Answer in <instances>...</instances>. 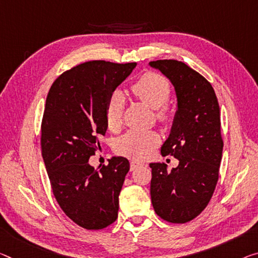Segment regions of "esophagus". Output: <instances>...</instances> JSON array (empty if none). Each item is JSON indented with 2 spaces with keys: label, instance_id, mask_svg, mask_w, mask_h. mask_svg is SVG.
Instances as JSON below:
<instances>
[{
  "label": "esophagus",
  "instance_id": "obj_1",
  "mask_svg": "<svg viewBox=\"0 0 258 258\" xmlns=\"http://www.w3.org/2000/svg\"><path fill=\"white\" fill-rule=\"evenodd\" d=\"M144 165L143 164V162H140V161H130V170H135V169H137V168H140V167H142V166Z\"/></svg>",
  "mask_w": 258,
  "mask_h": 258
}]
</instances>
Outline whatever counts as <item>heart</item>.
<instances>
[{
	"instance_id": "b5f03b06",
	"label": "heart",
	"mask_w": 258,
	"mask_h": 258,
	"mask_svg": "<svg viewBox=\"0 0 258 258\" xmlns=\"http://www.w3.org/2000/svg\"><path fill=\"white\" fill-rule=\"evenodd\" d=\"M132 91L141 101L154 108L156 117L160 123L168 124L172 121V110L166 104L170 97V85L162 75L146 71L133 83ZM123 109V94L115 91L110 94L105 107L106 122L110 130L120 128ZM159 143L160 136L154 130L133 129L118 138L115 150L121 156L132 159H144Z\"/></svg>"
}]
</instances>
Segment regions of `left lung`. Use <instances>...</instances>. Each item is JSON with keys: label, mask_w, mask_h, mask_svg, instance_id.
<instances>
[{"label": "left lung", "mask_w": 258, "mask_h": 258, "mask_svg": "<svg viewBox=\"0 0 258 258\" xmlns=\"http://www.w3.org/2000/svg\"><path fill=\"white\" fill-rule=\"evenodd\" d=\"M150 66L159 69L175 88L177 112L161 154L179 160L170 172L166 164H150L151 201L161 219L184 224L207 208L219 177L224 148L219 104L208 79L185 63L157 60Z\"/></svg>", "instance_id": "obj_1"}]
</instances>
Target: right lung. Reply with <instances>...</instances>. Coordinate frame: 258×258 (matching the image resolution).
Here are the masks:
<instances>
[{
  "label": "right lung",
  "instance_id": "obj_1",
  "mask_svg": "<svg viewBox=\"0 0 258 258\" xmlns=\"http://www.w3.org/2000/svg\"><path fill=\"white\" fill-rule=\"evenodd\" d=\"M136 63L89 61L60 75L46 99L41 153L62 211L86 229H102L117 218L118 195L129 161L113 157L94 169L90 157L105 136L107 100Z\"/></svg>",
  "mask_w": 258,
  "mask_h": 258
}]
</instances>
